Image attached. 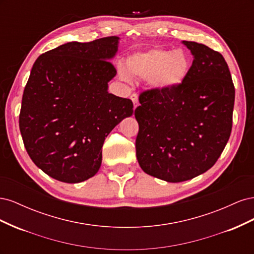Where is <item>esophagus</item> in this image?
I'll return each mask as SVG.
<instances>
[{
  "label": "esophagus",
  "mask_w": 254,
  "mask_h": 254,
  "mask_svg": "<svg viewBox=\"0 0 254 254\" xmlns=\"http://www.w3.org/2000/svg\"><path fill=\"white\" fill-rule=\"evenodd\" d=\"M130 98H131V101L133 103V109H135L137 106H139V96H137L136 93H132L131 96H130Z\"/></svg>",
  "instance_id": "esophagus-1"
}]
</instances>
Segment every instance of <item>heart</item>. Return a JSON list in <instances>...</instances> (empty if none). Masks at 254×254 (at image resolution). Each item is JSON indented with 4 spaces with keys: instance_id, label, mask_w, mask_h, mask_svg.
Returning a JSON list of instances; mask_svg holds the SVG:
<instances>
[{
    "instance_id": "b5f03b06",
    "label": "heart",
    "mask_w": 254,
    "mask_h": 254,
    "mask_svg": "<svg viewBox=\"0 0 254 254\" xmlns=\"http://www.w3.org/2000/svg\"><path fill=\"white\" fill-rule=\"evenodd\" d=\"M190 67L191 60L186 51L153 48L130 55L124 65H119L118 73L124 81H131V77L146 79L152 90L165 92L180 87Z\"/></svg>"
}]
</instances>
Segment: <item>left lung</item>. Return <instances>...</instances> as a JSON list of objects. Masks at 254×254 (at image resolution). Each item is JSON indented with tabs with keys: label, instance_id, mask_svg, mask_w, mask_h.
I'll return each instance as SVG.
<instances>
[{
	"label": "left lung",
	"instance_id": "1",
	"mask_svg": "<svg viewBox=\"0 0 254 254\" xmlns=\"http://www.w3.org/2000/svg\"><path fill=\"white\" fill-rule=\"evenodd\" d=\"M193 55L187 80L177 89L141 93L136 159L142 170L167 182H182L215 164L231 134L235 89L220 53L182 41Z\"/></svg>",
	"mask_w": 254,
	"mask_h": 254
}]
</instances>
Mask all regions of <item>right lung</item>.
Masks as SVG:
<instances>
[{
  "mask_svg": "<svg viewBox=\"0 0 254 254\" xmlns=\"http://www.w3.org/2000/svg\"><path fill=\"white\" fill-rule=\"evenodd\" d=\"M119 41L112 36L67 42L35 61L19 126L28 156L54 179L78 183L93 177L107 135L133 113L130 99L108 92Z\"/></svg>",
  "mask_w": 254,
  "mask_h": 254,
  "instance_id": "add662e5",
  "label": "right lung"
}]
</instances>
